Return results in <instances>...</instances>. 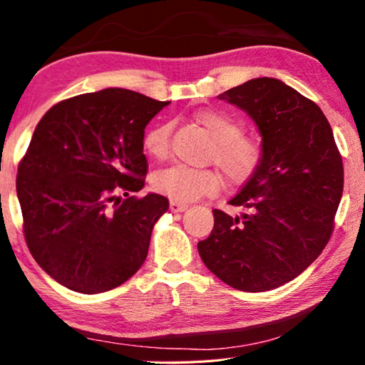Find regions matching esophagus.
<instances>
[{
	"label": "esophagus",
	"instance_id": "1",
	"mask_svg": "<svg viewBox=\"0 0 365 365\" xmlns=\"http://www.w3.org/2000/svg\"><path fill=\"white\" fill-rule=\"evenodd\" d=\"M188 207L187 202H178V201H170V211L172 212H183L185 209Z\"/></svg>",
	"mask_w": 365,
	"mask_h": 365
}]
</instances>
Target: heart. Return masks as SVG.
<instances>
[{"label":"heart","instance_id":"obj_1","mask_svg":"<svg viewBox=\"0 0 365 365\" xmlns=\"http://www.w3.org/2000/svg\"><path fill=\"white\" fill-rule=\"evenodd\" d=\"M215 141L211 160L232 185H242L255 175L264 156L261 141L246 137L242 120L219 109H205L195 115ZM172 122L153 123L143 133V150L153 159H165L169 154ZM222 178L209 169H191L187 165H170L153 175V188L169 196L172 201L190 202L201 196L217 193Z\"/></svg>","mask_w":365,"mask_h":365}]
</instances>
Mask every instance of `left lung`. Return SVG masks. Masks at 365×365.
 <instances>
[{"instance_id":"left-lung-1","label":"left lung","mask_w":365,"mask_h":365,"mask_svg":"<svg viewBox=\"0 0 365 365\" xmlns=\"http://www.w3.org/2000/svg\"><path fill=\"white\" fill-rule=\"evenodd\" d=\"M256 122L264 156L232 197L242 217L214 209L197 251L206 267L240 292H267L306 270L329 243L343 195V160L316 103L261 77L219 95Z\"/></svg>"}]
</instances>
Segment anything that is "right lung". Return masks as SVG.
<instances>
[{"label": "right lung", "mask_w": 365, "mask_h": 365, "mask_svg": "<svg viewBox=\"0 0 365 365\" xmlns=\"http://www.w3.org/2000/svg\"><path fill=\"white\" fill-rule=\"evenodd\" d=\"M169 101L106 88L46 110L17 168L24 237L49 277L78 293L122 285L143 265L165 196L145 187V127Z\"/></svg>", "instance_id": "right-lung-1"}]
</instances>
